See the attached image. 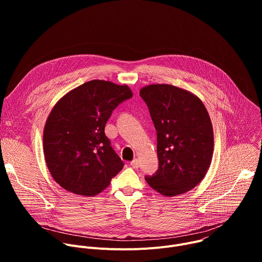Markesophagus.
<instances>
[{
  "mask_svg": "<svg viewBox=\"0 0 262 262\" xmlns=\"http://www.w3.org/2000/svg\"><path fill=\"white\" fill-rule=\"evenodd\" d=\"M130 166L135 169L139 168V160L138 159H134L132 162H130Z\"/></svg>",
  "mask_w": 262,
  "mask_h": 262,
  "instance_id": "obj_1",
  "label": "esophagus"
}]
</instances>
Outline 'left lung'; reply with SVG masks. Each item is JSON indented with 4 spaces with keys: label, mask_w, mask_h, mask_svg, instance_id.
<instances>
[{
    "label": "left lung",
    "mask_w": 262,
    "mask_h": 262,
    "mask_svg": "<svg viewBox=\"0 0 262 262\" xmlns=\"http://www.w3.org/2000/svg\"><path fill=\"white\" fill-rule=\"evenodd\" d=\"M157 129L159 170L145 179L166 197L191 191L212 160L213 129L208 112L194 93L168 84L140 89Z\"/></svg>",
    "instance_id": "1"
}]
</instances>
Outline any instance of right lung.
<instances>
[{
  "label": "right lung",
  "mask_w": 262,
  "mask_h": 262,
  "mask_svg": "<svg viewBox=\"0 0 262 262\" xmlns=\"http://www.w3.org/2000/svg\"><path fill=\"white\" fill-rule=\"evenodd\" d=\"M133 97L127 85L92 80L62 96L43 129L48 169L66 191L92 197L107 188L123 168L104 127L112 112Z\"/></svg>",
  "instance_id": "add662e5"
}]
</instances>
